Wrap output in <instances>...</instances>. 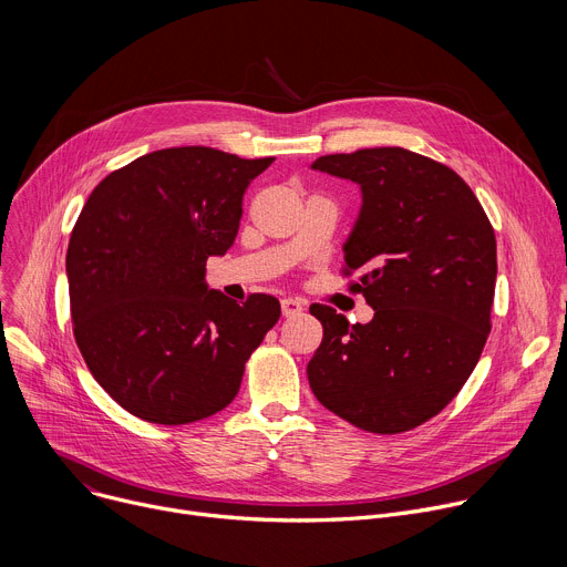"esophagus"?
<instances>
[{"mask_svg": "<svg viewBox=\"0 0 567 567\" xmlns=\"http://www.w3.org/2000/svg\"><path fill=\"white\" fill-rule=\"evenodd\" d=\"M280 309H282V316H285V318H291V316L302 313V302L296 300V298H285V300L280 302Z\"/></svg>", "mask_w": 567, "mask_h": 567, "instance_id": "esophagus-1", "label": "esophagus"}]
</instances>
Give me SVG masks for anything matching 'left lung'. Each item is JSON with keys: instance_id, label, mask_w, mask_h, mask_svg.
Here are the masks:
<instances>
[{"instance_id": "obj_1", "label": "left lung", "mask_w": 567, "mask_h": 567, "mask_svg": "<svg viewBox=\"0 0 567 567\" xmlns=\"http://www.w3.org/2000/svg\"><path fill=\"white\" fill-rule=\"evenodd\" d=\"M311 168L361 186L343 276L361 271L348 289L374 309L350 326L330 305L309 307L322 326L311 392L361 431L417 429L462 390L492 332L494 226L455 171L411 150L326 154Z\"/></svg>"}]
</instances>
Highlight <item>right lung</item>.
<instances>
[{"instance_id": "1", "label": "right lung", "mask_w": 567, "mask_h": 567, "mask_svg": "<svg viewBox=\"0 0 567 567\" xmlns=\"http://www.w3.org/2000/svg\"><path fill=\"white\" fill-rule=\"evenodd\" d=\"M274 156L156 150L110 173L71 230L73 337L94 379L138 420L182 426L235 399L280 302L206 287V260L235 241L241 197Z\"/></svg>"}]
</instances>
